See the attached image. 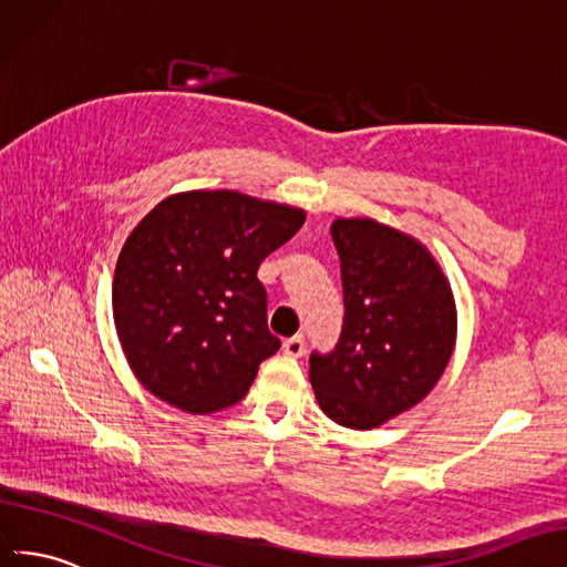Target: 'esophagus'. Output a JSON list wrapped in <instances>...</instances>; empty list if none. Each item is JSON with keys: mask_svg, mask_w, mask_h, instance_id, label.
<instances>
[{"mask_svg": "<svg viewBox=\"0 0 567 567\" xmlns=\"http://www.w3.org/2000/svg\"><path fill=\"white\" fill-rule=\"evenodd\" d=\"M282 349H285V353H287V355H295V359H299V355H303V351H306L303 334H295V337L285 339V342H282Z\"/></svg>", "mask_w": 567, "mask_h": 567, "instance_id": "esophagus-1", "label": "esophagus"}]
</instances>
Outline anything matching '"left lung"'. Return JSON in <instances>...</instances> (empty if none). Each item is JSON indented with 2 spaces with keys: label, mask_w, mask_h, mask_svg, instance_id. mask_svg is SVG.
I'll list each match as a JSON object with an SVG mask.
<instances>
[{
  "label": "left lung",
  "mask_w": 567,
  "mask_h": 567,
  "mask_svg": "<svg viewBox=\"0 0 567 567\" xmlns=\"http://www.w3.org/2000/svg\"><path fill=\"white\" fill-rule=\"evenodd\" d=\"M344 322L328 353L311 351L322 413L370 430L423 401L456 342V306L423 245L370 218H337Z\"/></svg>",
  "instance_id": "left-lung-1"
}]
</instances>
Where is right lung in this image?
<instances>
[{"label":"right lung","instance_id":"right-lung-1","mask_svg":"<svg viewBox=\"0 0 567 567\" xmlns=\"http://www.w3.org/2000/svg\"><path fill=\"white\" fill-rule=\"evenodd\" d=\"M306 214L230 189L175 194L127 237L113 278L125 359L154 396L189 413L228 409L280 349L258 266Z\"/></svg>","mask_w":567,"mask_h":567}]
</instances>
